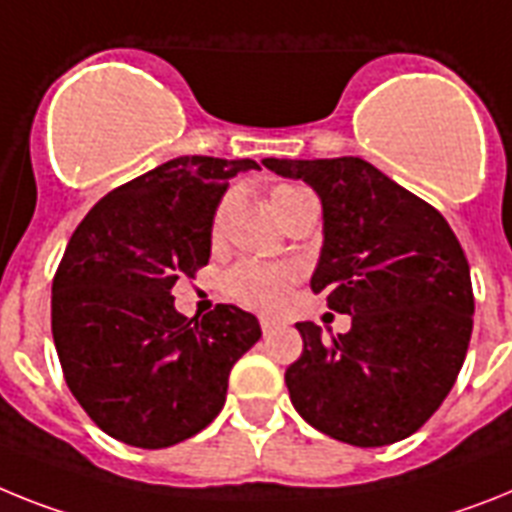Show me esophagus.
Returning a JSON list of instances; mask_svg holds the SVG:
<instances>
[{
    "label": "esophagus",
    "instance_id": "1",
    "mask_svg": "<svg viewBox=\"0 0 512 512\" xmlns=\"http://www.w3.org/2000/svg\"><path fill=\"white\" fill-rule=\"evenodd\" d=\"M260 328H263V333H270L273 328H278V320H276V317L263 315V317H260Z\"/></svg>",
    "mask_w": 512,
    "mask_h": 512
}]
</instances>
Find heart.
<instances>
[{
  "instance_id": "obj_1",
  "label": "heart",
  "mask_w": 512,
  "mask_h": 512,
  "mask_svg": "<svg viewBox=\"0 0 512 512\" xmlns=\"http://www.w3.org/2000/svg\"><path fill=\"white\" fill-rule=\"evenodd\" d=\"M299 195H307V190L294 187V184H278V187H273V192H270V208H273L276 218L281 216V210L286 208V203H291ZM231 205H234V200L229 195L223 197L221 205L216 208V216H213V239H218L223 234V229H226ZM294 281L296 268H291V265L244 263L236 265L229 273V278H226V291H229V296H234L236 302L247 304V307L276 309L283 304V299H286Z\"/></svg>"
}]
</instances>
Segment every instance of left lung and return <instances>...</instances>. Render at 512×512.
Masks as SVG:
<instances>
[{
	"instance_id": "left-lung-1",
	"label": "left lung",
	"mask_w": 512,
	"mask_h": 512,
	"mask_svg": "<svg viewBox=\"0 0 512 512\" xmlns=\"http://www.w3.org/2000/svg\"><path fill=\"white\" fill-rule=\"evenodd\" d=\"M309 184L322 205L312 291L351 317L322 336L296 322L302 356L286 369L304 422L356 448L406 440L440 409L474 328L471 270L448 221L362 158H263Z\"/></svg>"
}]
</instances>
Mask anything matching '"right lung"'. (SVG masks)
<instances>
[{
  "mask_svg": "<svg viewBox=\"0 0 512 512\" xmlns=\"http://www.w3.org/2000/svg\"><path fill=\"white\" fill-rule=\"evenodd\" d=\"M249 158L182 156L101 197L72 234L51 286L64 380L98 427L135 448H169L223 409L236 359L260 341L255 315L218 304L176 312L171 289L208 265L213 216Z\"/></svg>",
  "mask_w": 512,
  "mask_h": 512,
  "instance_id": "right-lung-1",
  "label": "right lung"
}]
</instances>
